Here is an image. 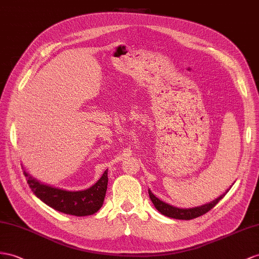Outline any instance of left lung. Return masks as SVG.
Wrapping results in <instances>:
<instances>
[{
  "mask_svg": "<svg viewBox=\"0 0 259 259\" xmlns=\"http://www.w3.org/2000/svg\"><path fill=\"white\" fill-rule=\"evenodd\" d=\"M230 189H228L225 191V194L221 195L219 198H217L215 200H213L210 203H205L201 207H196V208H189V209H181V208H177V207H173V205H170L166 202H163L160 199L156 198L153 194L151 193V190H149V196L151 198L152 202H153L154 207L161 212L162 214L169 217V218H173V219H178V220H191V219H195L198 218L200 215H203L204 213H207L208 211H210L212 208L214 207V205L221 200V199L227 195V193Z\"/></svg>",
  "mask_w": 259,
  "mask_h": 259,
  "instance_id": "8db88e82",
  "label": "left lung"
}]
</instances>
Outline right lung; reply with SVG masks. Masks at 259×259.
<instances>
[{
  "instance_id": "obj_1",
  "label": "right lung",
  "mask_w": 259,
  "mask_h": 259,
  "mask_svg": "<svg viewBox=\"0 0 259 259\" xmlns=\"http://www.w3.org/2000/svg\"><path fill=\"white\" fill-rule=\"evenodd\" d=\"M108 169L92 187L81 191H68L44 185L24 170L30 189L41 201L57 211L75 217L94 214L103 205L108 184Z\"/></svg>"
}]
</instances>
